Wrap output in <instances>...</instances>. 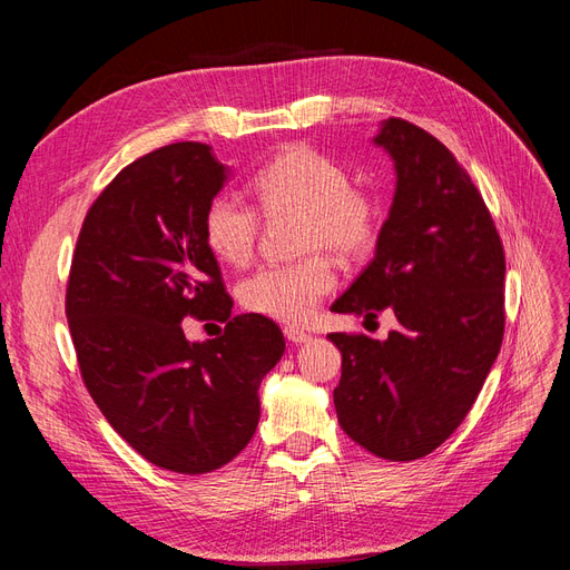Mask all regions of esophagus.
<instances>
[{"mask_svg": "<svg viewBox=\"0 0 570 570\" xmlns=\"http://www.w3.org/2000/svg\"><path fill=\"white\" fill-rule=\"evenodd\" d=\"M285 337L292 342V344H302V342H308V340H312V335H308V333H304L302 331V327H295V325H285Z\"/></svg>", "mask_w": 570, "mask_h": 570, "instance_id": "1", "label": "esophagus"}]
</instances>
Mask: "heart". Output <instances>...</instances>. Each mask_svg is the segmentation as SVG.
<instances>
[{
	"label": "heart",
	"instance_id": "obj_1",
	"mask_svg": "<svg viewBox=\"0 0 570 570\" xmlns=\"http://www.w3.org/2000/svg\"><path fill=\"white\" fill-rule=\"evenodd\" d=\"M256 210L266 220L297 216L292 264L266 266L237 289L247 312L283 323H304L335 287L331 254L340 264L364 262L377 247L383 228L381 202L352 185L350 170L312 145H289L252 178ZM262 218L237 197L214 195L202 214V237L223 266L252 262Z\"/></svg>",
	"mask_w": 570,
	"mask_h": 570
}]
</instances>
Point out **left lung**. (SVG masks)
Returning a JSON list of instances; mask_svg holds the SVG:
<instances>
[{
  "label": "left lung",
  "instance_id": "obj_1",
  "mask_svg": "<svg viewBox=\"0 0 570 570\" xmlns=\"http://www.w3.org/2000/svg\"><path fill=\"white\" fill-rule=\"evenodd\" d=\"M396 193L373 262L331 306L400 321L387 340L331 333L344 433L387 461L421 459L475 404L504 337V247L469 170L438 137L390 118L381 135Z\"/></svg>",
  "mask_w": 570,
  "mask_h": 570
}]
</instances>
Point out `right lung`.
<instances>
[{
    "instance_id": "add662e5",
    "label": "right lung",
    "mask_w": 570,
    "mask_h": 570,
    "mask_svg": "<svg viewBox=\"0 0 570 570\" xmlns=\"http://www.w3.org/2000/svg\"><path fill=\"white\" fill-rule=\"evenodd\" d=\"M209 145L176 142L128 164L85 214L66 285L82 383L116 433L159 469L199 475L233 461L258 425V385L285 352L233 299L202 237L226 180ZM226 322L206 343L186 318Z\"/></svg>"
}]
</instances>
